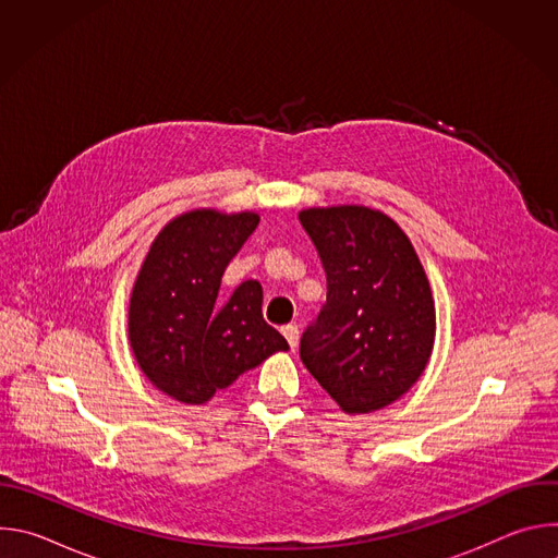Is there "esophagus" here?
Instances as JSON below:
<instances>
[{
  "label": "esophagus",
  "mask_w": 558,
  "mask_h": 558,
  "mask_svg": "<svg viewBox=\"0 0 558 558\" xmlns=\"http://www.w3.org/2000/svg\"><path fill=\"white\" fill-rule=\"evenodd\" d=\"M282 336L287 338V342H289V347H291V349H295V347H298L300 331H298V327H295V325H287V327H282Z\"/></svg>",
  "instance_id": "obj_1"
}]
</instances>
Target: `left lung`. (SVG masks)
Listing matches in <instances>:
<instances>
[{"label":"left lung","mask_w":558,"mask_h":558,"mask_svg":"<svg viewBox=\"0 0 558 558\" xmlns=\"http://www.w3.org/2000/svg\"><path fill=\"white\" fill-rule=\"evenodd\" d=\"M327 271V304L300 340L308 373L349 415L381 411L422 377L435 300L404 229L364 205L298 214Z\"/></svg>","instance_id":"left-lung-1"}]
</instances>
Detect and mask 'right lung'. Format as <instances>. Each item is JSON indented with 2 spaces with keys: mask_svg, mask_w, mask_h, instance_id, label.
I'll return each instance as SVG.
<instances>
[{
  "mask_svg": "<svg viewBox=\"0 0 558 558\" xmlns=\"http://www.w3.org/2000/svg\"><path fill=\"white\" fill-rule=\"evenodd\" d=\"M256 211L192 209L172 218L138 269L128 338L143 375L181 404L201 407L287 340L265 323L258 280L220 298V278L258 227Z\"/></svg>",
  "mask_w": 558,
  "mask_h": 558,
  "instance_id": "right-lung-1",
  "label": "right lung"
}]
</instances>
